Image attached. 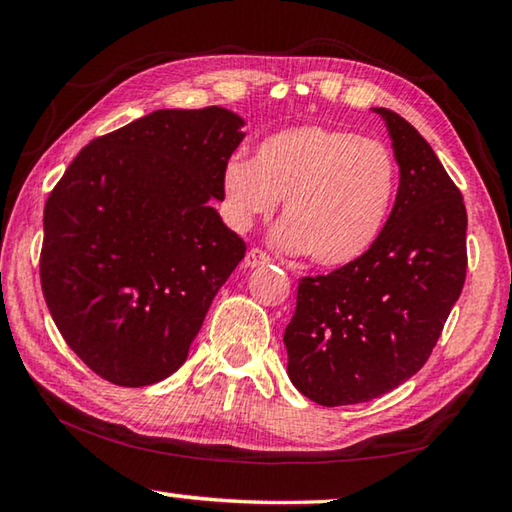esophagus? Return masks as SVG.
<instances>
[{
    "instance_id": "esophagus-1",
    "label": "esophagus",
    "mask_w": 512,
    "mask_h": 512,
    "mask_svg": "<svg viewBox=\"0 0 512 512\" xmlns=\"http://www.w3.org/2000/svg\"><path fill=\"white\" fill-rule=\"evenodd\" d=\"M268 262H271V255L264 253L262 248H250V250H248L246 266L255 268V266H264V264H268Z\"/></svg>"
}]
</instances>
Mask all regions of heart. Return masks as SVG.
Returning a JSON list of instances; mask_svg holds the SVG:
<instances>
[{
	"label": "heart",
	"instance_id": "1",
	"mask_svg": "<svg viewBox=\"0 0 512 512\" xmlns=\"http://www.w3.org/2000/svg\"><path fill=\"white\" fill-rule=\"evenodd\" d=\"M397 192V167L379 140L327 126H296L259 144L255 160L223 167L228 216L246 230L284 201L275 244L307 250L318 266L357 262L379 239Z\"/></svg>",
	"mask_w": 512,
	"mask_h": 512
}]
</instances>
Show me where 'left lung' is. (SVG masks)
Segmentation results:
<instances>
[{
    "mask_svg": "<svg viewBox=\"0 0 512 512\" xmlns=\"http://www.w3.org/2000/svg\"><path fill=\"white\" fill-rule=\"evenodd\" d=\"M375 112L400 164L393 212L357 262L302 277L284 329L293 386L323 406L375 400L413 377L465 284L461 189L409 121L386 108Z\"/></svg>",
    "mask_w": 512,
    "mask_h": 512,
    "instance_id": "left-lung-1",
    "label": "left lung"
}]
</instances>
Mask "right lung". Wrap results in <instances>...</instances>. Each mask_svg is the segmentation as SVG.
<instances>
[{
  "label": "right lung",
  "instance_id": "add662e5",
  "mask_svg": "<svg viewBox=\"0 0 512 512\" xmlns=\"http://www.w3.org/2000/svg\"><path fill=\"white\" fill-rule=\"evenodd\" d=\"M244 119L155 110L92 140L45 203L40 282L85 366L140 388L183 366L246 244L210 205Z\"/></svg>",
  "mask_w": 512,
  "mask_h": 512
}]
</instances>
